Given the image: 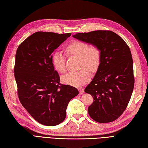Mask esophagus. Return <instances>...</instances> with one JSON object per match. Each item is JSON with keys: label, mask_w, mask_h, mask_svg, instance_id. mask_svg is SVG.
Returning <instances> with one entry per match:
<instances>
[{"label": "esophagus", "mask_w": 148, "mask_h": 148, "mask_svg": "<svg viewBox=\"0 0 148 148\" xmlns=\"http://www.w3.org/2000/svg\"><path fill=\"white\" fill-rule=\"evenodd\" d=\"M79 92L80 95H81V94H83L84 92V88H79Z\"/></svg>", "instance_id": "34e87169"}]
</instances>
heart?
<instances>
[{
	"mask_svg": "<svg viewBox=\"0 0 148 148\" xmlns=\"http://www.w3.org/2000/svg\"><path fill=\"white\" fill-rule=\"evenodd\" d=\"M69 55L80 58V71L70 72L62 77L63 83L69 85L79 87L86 84L91 77V72L98 69L101 61V51L98 46L81 40H75L66 47ZM53 63L55 69L60 73L66 71L65 55L56 51L53 55Z\"/></svg>",
	"mask_w": 148,
	"mask_h": 148,
	"instance_id": "1",
	"label": "heart"
}]
</instances>
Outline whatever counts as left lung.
<instances>
[{"mask_svg": "<svg viewBox=\"0 0 148 148\" xmlns=\"http://www.w3.org/2000/svg\"><path fill=\"white\" fill-rule=\"evenodd\" d=\"M74 38L93 44L101 51V61L95 77L84 92L94 101L88 111L93 120L109 123L126 109L134 87L133 60L129 47L118 34L110 30L77 33Z\"/></svg>", "mask_w": 148, "mask_h": 148, "instance_id": "8db88e82", "label": "left lung"}]
</instances>
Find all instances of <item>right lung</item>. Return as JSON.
Returning a JSON list of instances; mask_svg holds the SVG:
<instances>
[{"label": "right lung", "mask_w": 148, "mask_h": 148, "mask_svg": "<svg viewBox=\"0 0 148 148\" xmlns=\"http://www.w3.org/2000/svg\"><path fill=\"white\" fill-rule=\"evenodd\" d=\"M71 35L37 32L19 45L16 53L19 100L34 119L46 126L61 123L69 101L79 93L75 87L60 83L53 64L52 53Z\"/></svg>", "instance_id": "add662e5"}]
</instances>
